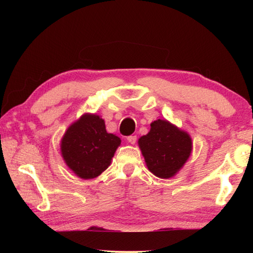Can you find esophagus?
Returning a JSON list of instances; mask_svg holds the SVG:
<instances>
[{"instance_id": "esophagus-1", "label": "esophagus", "mask_w": 253, "mask_h": 253, "mask_svg": "<svg viewBox=\"0 0 253 253\" xmlns=\"http://www.w3.org/2000/svg\"><path fill=\"white\" fill-rule=\"evenodd\" d=\"M136 140H137V136L136 135H130V136L127 137V142L130 143V144H135Z\"/></svg>"}]
</instances>
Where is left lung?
<instances>
[{
    "label": "left lung",
    "mask_w": 253,
    "mask_h": 253,
    "mask_svg": "<svg viewBox=\"0 0 253 253\" xmlns=\"http://www.w3.org/2000/svg\"><path fill=\"white\" fill-rule=\"evenodd\" d=\"M138 145L148 169L160 178L173 177L192 152V138L173 124L157 119L151 130L138 139Z\"/></svg>",
    "instance_id": "1"
}]
</instances>
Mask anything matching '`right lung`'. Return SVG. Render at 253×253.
Masks as SVG:
<instances>
[{
	"mask_svg": "<svg viewBox=\"0 0 253 253\" xmlns=\"http://www.w3.org/2000/svg\"><path fill=\"white\" fill-rule=\"evenodd\" d=\"M121 138L106 130L98 115L84 114L69 126L61 139V155L72 172L91 179L108 169Z\"/></svg>",
	"mask_w": 253,
	"mask_h": 253,
	"instance_id": "add662e5",
	"label": "right lung"
}]
</instances>
